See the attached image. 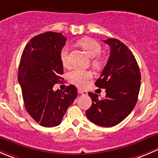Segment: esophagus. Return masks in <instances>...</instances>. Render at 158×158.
<instances>
[{"instance_id":"esophagus-1","label":"esophagus","mask_w":158,"mask_h":158,"mask_svg":"<svg viewBox=\"0 0 158 158\" xmlns=\"http://www.w3.org/2000/svg\"><path fill=\"white\" fill-rule=\"evenodd\" d=\"M78 93H79V94L84 95V96H85V95L88 94V93H87L85 90H82V89H78Z\"/></svg>"}]
</instances>
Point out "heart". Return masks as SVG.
<instances>
[{"instance_id": "heart-1", "label": "heart", "mask_w": 158, "mask_h": 158, "mask_svg": "<svg viewBox=\"0 0 158 158\" xmlns=\"http://www.w3.org/2000/svg\"><path fill=\"white\" fill-rule=\"evenodd\" d=\"M78 44L86 52L87 54L90 57L93 58L92 64H93V67L96 69L102 68V65H103V61L99 56H97L100 54L101 49H102L100 44L90 38H82L78 42ZM60 59L64 66H68L69 65L67 47H64L61 50ZM92 76H92L91 72L79 68L73 69L69 73V79L70 82L79 87L85 86L87 84L88 80L91 79Z\"/></svg>"}]
</instances>
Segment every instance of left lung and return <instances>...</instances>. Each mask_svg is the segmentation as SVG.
Returning a JSON list of instances; mask_svg holds the SVG:
<instances>
[{"instance_id": "obj_1", "label": "left lung", "mask_w": 158, "mask_h": 158, "mask_svg": "<svg viewBox=\"0 0 158 158\" xmlns=\"http://www.w3.org/2000/svg\"><path fill=\"white\" fill-rule=\"evenodd\" d=\"M111 48L110 58L95 85L106 89V98L89 93L93 103L85 114L92 123L111 127L123 121L137 102L140 72L132 52L116 38L104 40Z\"/></svg>"}]
</instances>
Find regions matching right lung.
Wrapping results in <instances>:
<instances>
[{
    "label": "right lung",
    "mask_w": 158,
    "mask_h": 158,
    "mask_svg": "<svg viewBox=\"0 0 158 158\" xmlns=\"http://www.w3.org/2000/svg\"><path fill=\"white\" fill-rule=\"evenodd\" d=\"M66 38L48 31L32 38L26 45L20 60L18 80L21 87L26 110L39 125L56 127L62 123L67 109L78 94L70 85L64 91L53 90L63 80L61 50Z\"/></svg>",
    "instance_id": "right-lung-1"
}]
</instances>
